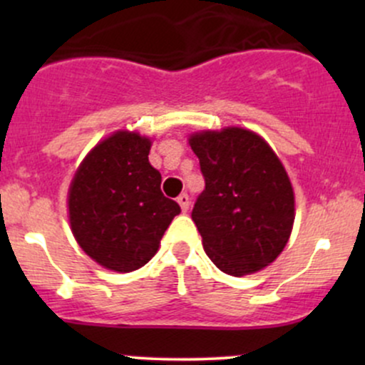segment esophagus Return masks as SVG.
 <instances>
[{"mask_svg": "<svg viewBox=\"0 0 365 365\" xmlns=\"http://www.w3.org/2000/svg\"><path fill=\"white\" fill-rule=\"evenodd\" d=\"M177 200H178L180 207H182V211L187 212L188 207H190V197H188V194H180Z\"/></svg>", "mask_w": 365, "mask_h": 365, "instance_id": "esophagus-1", "label": "esophagus"}]
</instances>
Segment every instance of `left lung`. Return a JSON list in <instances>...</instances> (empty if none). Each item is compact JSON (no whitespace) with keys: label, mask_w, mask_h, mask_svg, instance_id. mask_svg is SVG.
Masks as SVG:
<instances>
[{"label":"left lung","mask_w":365,"mask_h":365,"mask_svg":"<svg viewBox=\"0 0 365 365\" xmlns=\"http://www.w3.org/2000/svg\"><path fill=\"white\" fill-rule=\"evenodd\" d=\"M206 188L192 220L207 257L226 274L261 271L282 254L295 220V197L282 161L250 130L190 135Z\"/></svg>","instance_id":"left-lung-1"}]
</instances>
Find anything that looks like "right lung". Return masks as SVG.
<instances>
[{"label": "right lung", "mask_w": 365, "mask_h": 365, "mask_svg": "<svg viewBox=\"0 0 365 365\" xmlns=\"http://www.w3.org/2000/svg\"><path fill=\"white\" fill-rule=\"evenodd\" d=\"M149 150L148 137L115 132L87 154L70 185L75 240L106 269L130 273L148 264L180 215L178 204L163 195Z\"/></svg>", "instance_id": "right-lung-1"}]
</instances>
